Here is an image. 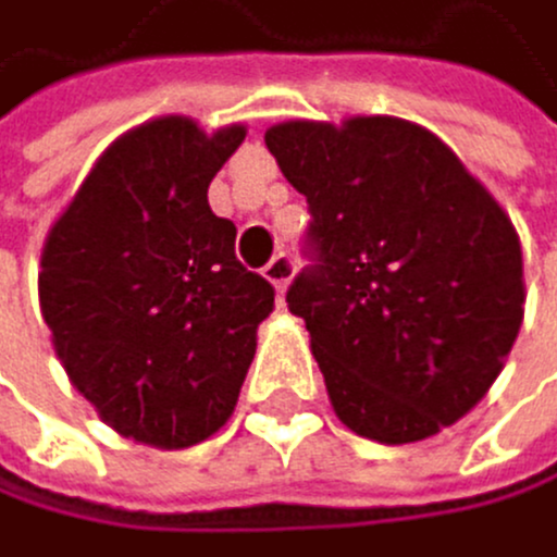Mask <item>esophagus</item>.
<instances>
[{"label": "esophagus", "mask_w": 557, "mask_h": 557, "mask_svg": "<svg viewBox=\"0 0 557 557\" xmlns=\"http://www.w3.org/2000/svg\"><path fill=\"white\" fill-rule=\"evenodd\" d=\"M263 276L267 281L276 287V294L284 298V290H287V284H290V276H294V259L287 256V252H276L270 263L263 267Z\"/></svg>", "instance_id": "34e87169"}]
</instances>
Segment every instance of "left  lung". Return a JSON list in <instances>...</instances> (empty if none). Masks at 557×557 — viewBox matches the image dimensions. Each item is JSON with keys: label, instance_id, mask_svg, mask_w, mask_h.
I'll return each mask as SVG.
<instances>
[{"label": "left lung", "instance_id": "obj_1", "mask_svg": "<svg viewBox=\"0 0 557 557\" xmlns=\"http://www.w3.org/2000/svg\"><path fill=\"white\" fill-rule=\"evenodd\" d=\"M267 148L311 211L287 290L339 423L416 444L468 416L523 322V252L465 162L401 116L284 121Z\"/></svg>", "mask_w": 557, "mask_h": 557}]
</instances>
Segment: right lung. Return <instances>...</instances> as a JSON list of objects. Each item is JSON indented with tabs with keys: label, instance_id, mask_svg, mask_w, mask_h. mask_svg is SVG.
<instances>
[{
	"label": "right lung",
	"instance_id": "right-lung-1",
	"mask_svg": "<svg viewBox=\"0 0 557 557\" xmlns=\"http://www.w3.org/2000/svg\"><path fill=\"white\" fill-rule=\"evenodd\" d=\"M246 127L156 116L121 134L51 224L40 315L72 388L127 441L180 450L235 412L273 287L235 259L208 186Z\"/></svg>",
	"mask_w": 557,
	"mask_h": 557
}]
</instances>
